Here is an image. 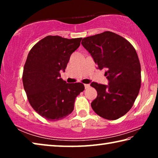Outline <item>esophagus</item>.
<instances>
[{
  "label": "esophagus",
  "instance_id": "esophagus-1",
  "mask_svg": "<svg viewBox=\"0 0 158 158\" xmlns=\"http://www.w3.org/2000/svg\"><path fill=\"white\" fill-rule=\"evenodd\" d=\"M84 87H85V89H88V88H89V87H90V84H84Z\"/></svg>",
  "mask_w": 158,
  "mask_h": 158
}]
</instances>
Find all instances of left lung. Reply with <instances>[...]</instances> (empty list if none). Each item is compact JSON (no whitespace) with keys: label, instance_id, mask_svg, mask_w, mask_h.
Instances as JSON below:
<instances>
[{"label":"left lung","instance_id":"obj_1","mask_svg":"<svg viewBox=\"0 0 158 158\" xmlns=\"http://www.w3.org/2000/svg\"><path fill=\"white\" fill-rule=\"evenodd\" d=\"M81 44L99 69L105 68L107 85L93 82L98 95L91 107L98 116L116 120L132 108L141 88V65L137 52L124 37L110 31L85 37Z\"/></svg>","mask_w":158,"mask_h":158}]
</instances>
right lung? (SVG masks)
I'll use <instances>...</instances> for the list:
<instances>
[{"instance_id":"obj_1","label":"right lung","mask_w":158,"mask_h":158,"mask_svg":"<svg viewBox=\"0 0 158 158\" xmlns=\"http://www.w3.org/2000/svg\"><path fill=\"white\" fill-rule=\"evenodd\" d=\"M81 39L48 35L28 53L22 75L23 88L31 106L48 121H59L70 114L77 96L84 91V84H68L60 74Z\"/></svg>"}]
</instances>
